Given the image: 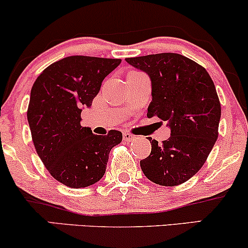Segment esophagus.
<instances>
[{"label":"esophagus","instance_id":"esophagus-1","mask_svg":"<svg viewBox=\"0 0 248 248\" xmlns=\"http://www.w3.org/2000/svg\"><path fill=\"white\" fill-rule=\"evenodd\" d=\"M122 136H124V140L126 142H132L135 140V136L133 135V134L128 133V132H124V134H122Z\"/></svg>","mask_w":248,"mask_h":248}]
</instances>
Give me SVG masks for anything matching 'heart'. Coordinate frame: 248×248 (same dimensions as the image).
I'll list each match as a JSON object with an SVG mask.
<instances>
[{"label":"heart","mask_w":248,"mask_h":248,"mask_svg":"<svg viewBox=\"0 0 248 248\" xmlns=\"http://www.w3.org/2000/svg\"><path fill=\"white\" fill-rule=\"evenodd\" d=\"M130 73H140V72H130Z\"/></svg>","instance_id":"b5f03b06"}]
</instances>
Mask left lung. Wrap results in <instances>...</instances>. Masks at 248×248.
Instances as JSON below:
<instances>
[{
    "label": "left lung",
    "mask_w": 248,
    "mask_h": 248,
    "mask_svg": "<svg viewBox=\"0 0 248 248\" xmlns=\"http://www.w3.org/2000/svg\"><path fill=\"white\" fill-rule=\"evenodd\" d=\"M152 80L153 100L148 118L168 121L171 135L140 166L149 181L163 186L184 183L205 163L218 139L221 108L211 77L202 65L178 53L126 58Z\"/></svg>",
    "instance_id": "1"
}]
</instances>
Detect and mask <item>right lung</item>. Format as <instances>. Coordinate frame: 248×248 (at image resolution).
<instances>
[{
	"label": "right lung",
	"mask_w": 248,
	"mask_h": 248,
	"mask_svg": "<svg viewBox=\"0 0 248 248\" xmlns=\"http://www.w3.org/2000/svg\"><path fill=\"white\" fill-rule=\"evenodd\" d=\"M121 59L70 56L47 66L31 88L28 122L36 152L50 175L80 189L100 181L108 156L122 133L95 135L82 127V107H90L101 82Z\"/></svg>",
	"instance_id": "right-lung-1"
}]
</instances>
